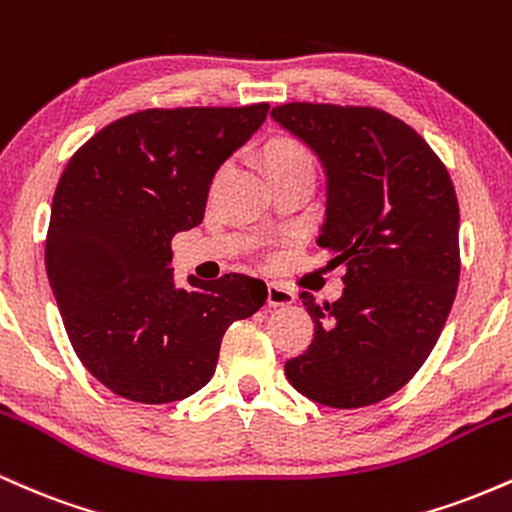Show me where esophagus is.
<instances>
[{"label":"esophagus","mask_w":512,"mask_h":512,"mask_svg":"<svg viewBox=\"0 0 512 512\" xmlns=\"http://www.w3.org/2000/svg\"><path fill=\"white\" fill-rule=\"evenodd\" d=\"M296 301V293L286 289L284 284H269L267 286V303L276 308V305H291Z\"/></svg>","instance_id":"1"}]
</instances>
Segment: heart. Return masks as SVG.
Here are the masks:
<instances>
[{"label":"heart","mask_w":512,"mask_h":512,"mask_svg":"<svg viewBox=\"0 0 512 512\" xmlns=\"http://www.w3.org/2000/svg\"><path fill=\"white\" fill-rule=\"evenodd\" d=\"M262 161H264V168H267V173L269 170L315 166L313 151L293 137L269 139L267 146H264V151H262Z\"/></svg>","instance_id":"heart-1"}]
</instances>
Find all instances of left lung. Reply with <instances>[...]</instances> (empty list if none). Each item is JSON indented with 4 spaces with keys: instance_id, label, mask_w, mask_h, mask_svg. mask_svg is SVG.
I'll return each mask as SVG.
<instances>
[{
    "instance_id": "obj_1",
    "label": "left lung",
    "mask_w": 512,
    "mask_h": 512,
    "mask_svg": "<svg viewBox=\"0 0 512 512\" xmlns=\"http://www.w3.org/2000/svg\"><path fill=\"white\" fill-rule=\"evenodd\" d=\"M272 117L325 163L317 245L346 264L342 298L301 293L315 334L286 378L325 407H370L419 373L450 315L462 267L455 187L426 139L385 110L284 103Z\"/></svg>"
}]
</instances>
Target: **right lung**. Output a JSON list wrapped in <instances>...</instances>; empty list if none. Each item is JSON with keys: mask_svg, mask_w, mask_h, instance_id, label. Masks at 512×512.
<instances>
[{"mask_svg": "<svg viewBox=\"0 0 512 512\" xmlns=\"http://www.w3.org/2000/svg\"><path fill=\"white\" fill-rule=\"evenodd\" d=\"M269 103L149 108L69 158L52 197L45 267L74 354L115 395L166 404L209 383L221 339L267 301L245 274L175 289V233L202 223L211 180Z\"/></svg>", "mask_w": 512, "mask_h": 512, "instance_id": "right-lung-1", "label": "right lung"}]
</instances>
